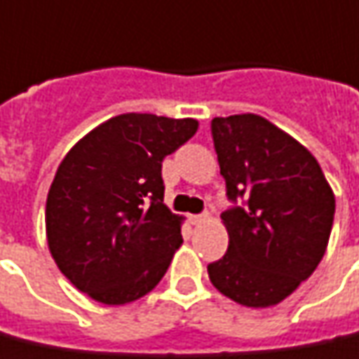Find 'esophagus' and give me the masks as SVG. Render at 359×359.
Returning a JSON list of instances; mask_svg holds the SVG:
<instances>
[{"mask_svg":"<svg viewBox=\"0 0 359 359\" xmlns=\"http://www.w3.org/2000/svg\"><path fill=\"white\" fill-rule=\"evenodd\" d=\"M210 219V214H200V215H188V222L192 223V225H200V223H204Z\"/></svg>","mask_w":359,"mask_h":359,"instance_id":"esophagus-1","label":"esophagus"}]
</instances>
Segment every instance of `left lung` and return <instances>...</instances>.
I'll use <instances>...</instances> for the list:
<instances>
[{"label": "left lung", "instance_id": "left-lung-1", "mask_svg": "<svg viewBox=\"0 0 359 359\" xmlns=\"http://www.w3.org/2000/svg\"><path fill=\"white\" fill-rule=\"evenodd\" d=\"M212 136L227 196L247 205L222 214L229 247L208 266L210 282L239 305L272 307L325 257L334 192L309 149L264 116L214 118Z\"/></svg>", "mask_w": 359, "mask_h": 359}]
</instances>
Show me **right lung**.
<instances>
[{
	"label": "right lung",
	"instance_id": "add662e5",
	"mask_svg": "<svg viewBox=\"0 0 359 359\" xmlns=\"http://www.w3.org/2000/svg\"><path fill=\"white\" fill-rule=\"evenodd\" d=\"M198 120L126 112L83 136L57 167L46 198V239L60 272L91 299L144 297L182 245V215L163 204L161 163Z\"/></svg>",
	"mask_w": 359,
	"mask_h": 359
}]
</instances>
